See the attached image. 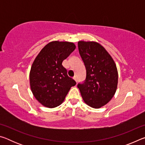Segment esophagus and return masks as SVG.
I'll return each mask as SVG.
<instances>
[{
    "mask_svg": "<svg viewBox=\"0 0 145 145\" xmlns=\"http://www.w3.org/2000/svg\"><path fill=\"white\" fill-rule=\"evenodd\" d=\"M73 79H74L76 82L78 81V78H77V77L76 75H75L74 77H73Z\"/></svg>",
    "mask_w": 145,
    "mask_h": 145,
    "instance_id": "obj_1",
    "label": "esophagus"
}]
</instances>
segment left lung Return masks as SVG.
<instances>
[{"label": "left lung", "mask_w": 145, "mask_h": 145, "mask_svg": "<svg viewBox=\"0 0 145 145\" xmlns=\"http://www.w3.org/2000/svg\"><path fill=\"white\" fill-rule=\"evenodd\" d=\"M78 48L86 70V77L77 87L88 105L100 108L111 100L116 91L118 77L116 66L99 43L80 41Z\"/></svg>", "instance_id": "8db88e82"}]
</instances>
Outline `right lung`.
<instances>
[{
  "instance_id": "obj_1",
  "label": "right lung",
  "mask_w": 145,
  "mask_h": 145,
  "mask_svg": "<svg viewBox=\"0 0 145 145\" xmlns=\"http://www.w3.org/2000/svg\"><path fill=\"white\" fill-rule=\"evenodd\" d=\"M75 49L73 43L52 41L36 57L30 72V86L34 97L49 108L59 105L76 82L67 75L62 63Z\"/></svg>"
}]
</instances>
